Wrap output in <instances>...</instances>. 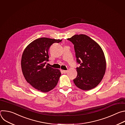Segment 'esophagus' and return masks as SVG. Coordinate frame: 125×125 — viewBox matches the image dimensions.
<instances>
[{
    "instance_id": "1",
    "label": "esophagus",
    "mask_w": 125,
    "mask_h": 125,
    "mask_svg": "<svg viewBox=\"0 0 125 125\" xmlns=\"http://www.w3.org/2000/svg\"><path fill=\"white\" fill-rule=\"evenodd\" d=\"M62 72H63V73L66 74V73H68V70H63V71H62Z\"/></svg>"
}]
</instances>
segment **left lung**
I'll return each instance as SVG.
<instances>
[{
    "label": "left lung",
    "mask_w": 125,
    "mask_h": 125,
    "mask_svg": "<svg viewBox=\"0 0 125 125\" xmlns=\"http://www.w3.org/2000/svg\"><path fill=\"white\" fill-rule=\"evenodd\" d=\"M74 45L77 62V76L73 80L75 85L83 91L95 87L105 73L106 62L100 45L85 34H75L67 39Z\"/></svg>",
    "instance_id": "8db88e82"
}]
</instances>
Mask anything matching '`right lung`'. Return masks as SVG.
<instances>
[{"label": "right lung", "instance_id": "obj_1", "mask_svg": "<svg viewBox=\"0 0 125 125\" xmlns=\"http://www.w3.org/2000/svg\"><path fill=\"white\" fill-rule=\"evenodd\" d=\"M61 40L42 38L30 43L24 49L21 59L23 74L28 83L36 90L47 93L57 85L61 75L59 69L46 65L48 52L53 43Z\"/></svg>", "mask_w": 125, "mask_h": 125}]
</instances>
